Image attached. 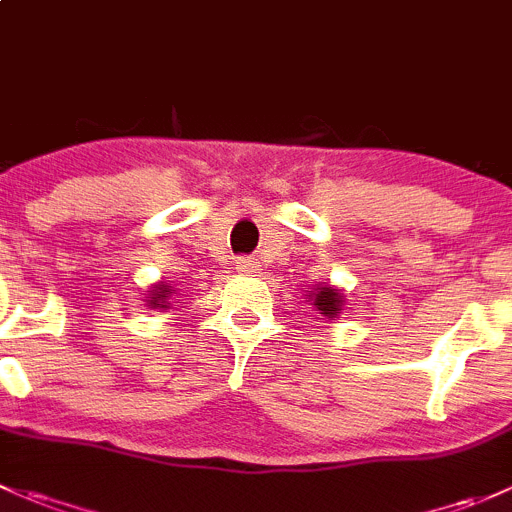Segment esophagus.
<instances>
[{
  "mask_svg": "<svg viewBox=\"0 0 512 512\" xmlns=\"http://www.w3.org/2000/svg\"><path fill=\"white\" fill-rule=\"evenodd\" d=\"M255 260H252V257H240L238 262H235V270L238 272H242V274H247V272H255Z\"/></svg>",
  "mask_w": 512,
  "mask_h": 512,
  "instance_id": "1",
  "label": "esophagus"
}]
</instances>
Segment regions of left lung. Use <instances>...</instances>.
Segmentation results:
<instances>
[{
  "label": "left lung",
  "mask_w": 512,
  "mask_h": 512,
  "mask_svg": "<svg viewBox=\"0 0 512 512\" xmlns=\"http://www.w3.org/2000/svg\"><path fill=\"white\" fill-rule=\"evenodd\" d=\"M306 299L314 304V311L319 316H324L326 321H336L341 316L343 306H346V297H343V289L333 287V284H316L314 292L306 294Z\"/></svg>",
  "instance_id": "1"
}]
</instances>
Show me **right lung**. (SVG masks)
I'll list each match as a JSON object with an SVG mask.
<instances>
[{"instance_id": "add662e5", "label": "right lung", "mask_w": 512, "mask_h": 512, "mask_svg": "<svg viewBox=\"0 0 512 512\" xmlns=\"http://www.w3.org/2000/svg\"><path fill=\"white\" fill-rule=\"evenodd\" d=\"M171 294H176V289L171 287V284H166V282H157V284H152V287H149V294H147V306L149 309H159V311H166L169 309V299H171Z\"/></svg>"}]
</instances>
